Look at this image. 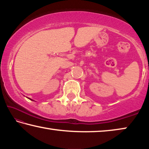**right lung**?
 Here are the masks:
<instances>
[{
    "mask_svg": "<svg viewBox=\"0 0 149 149\" xmlns=\"http://www.w3.org/2000/svg\"><path fill=\"white\" fill-rule=\"evenodd\" d=\"M30 100H31V99H30Z\"/></svg>",
    "mask_w": 149,
    "mask_h": 149,
    "instance_id": "obj_1",
    "label": "right lung"
}]
</instances>
